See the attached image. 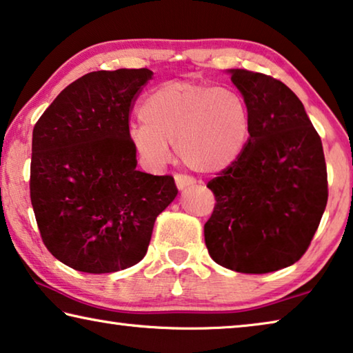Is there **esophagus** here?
Returning <instances> with one entry per match:
<instances>
[{
    "mask_svg": "<svg viewBox=\"0 0 353 353\" xmlns=\"http://www.w3.org/2000/svg\"><path fill=\"white\" fill-rule=\"evenodd\" d=\"M174 181H176V185L179 190H183V188L194 185V183H196V181H194L192 176H187V174H176Z\"/></svg>",
    "mask_w": 353,
    "mask_h": 353,
    "instance_id": "34e87169",
    "label": "esophagus"
}]
</instances>
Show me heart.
Wrapping results in <instances>:
<instances>
[{
	"label": "heart",
	"mask_w": 353,
	"mask_h": 353,
	"mask_svg": "<svg viewBox=\"0 0 353 353\" xmlns=\"http://www.w3.org/2000/svg\"><path fill=\"white\" fill-rule=\"evenodd\" d=\"M141 122L128 138L149 170L171 160L174 144L183 163L199 172H218L243 152L250 137V110L232 88L196 81H166L139 105Z\"/></svg>",
	"instance_id": "heart-1"
}]
</instances>
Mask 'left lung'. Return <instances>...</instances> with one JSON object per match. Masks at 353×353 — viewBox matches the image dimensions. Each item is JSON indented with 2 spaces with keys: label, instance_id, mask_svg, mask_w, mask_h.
<instances>
[{
  "label": "left lung",
  "instance_id": "left-lung-1",
  "mask_svg": "<svg viewBox=\"0 0 353 353\" xmlns=\"http://www.w3.org/2000/svg\"><path fill=\"white\" fill-rule=\"evenodd\" d=\"M250 110V138L207 187L215 194L204 225L209 254L240 273H268L310 247L328 199L322 141L303 103L276 78L229 70Z\"/></svg>",
  "mask_w": 353,
  "mask_h": 353
}]
</instances>
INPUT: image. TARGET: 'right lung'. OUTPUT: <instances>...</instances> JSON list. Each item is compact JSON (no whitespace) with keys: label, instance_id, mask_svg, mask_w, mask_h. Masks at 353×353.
I'll return each instance as SVG.
<instances>
[{"label":"right lung","instance_id":"1","mask_svg":"<svg viewBox=\"0 0 353 353\" xmlns=\"http://www.w3.org/2000/svg\"><path fill=\"white\" fill-rule=\"evenodd\" d=\"M149 69L97 70L59 92L32 130L30 194L42 242L85 273L146 256L154 223L177 196L172 176L137 170L128 117Z\"/></svg>","mask_w":353,"mask_h":353}]
</instances>
